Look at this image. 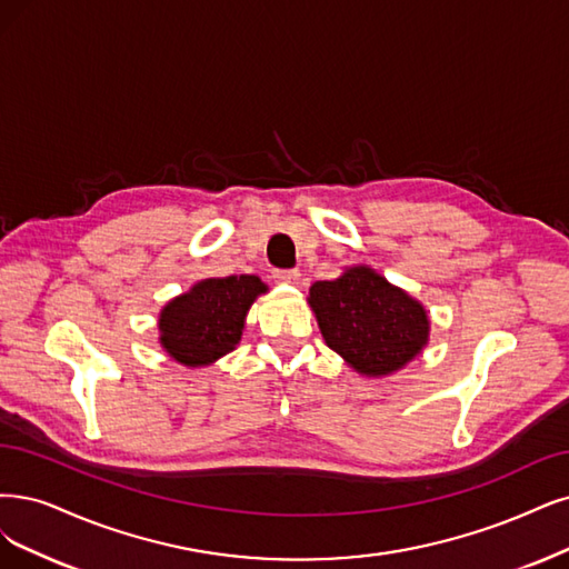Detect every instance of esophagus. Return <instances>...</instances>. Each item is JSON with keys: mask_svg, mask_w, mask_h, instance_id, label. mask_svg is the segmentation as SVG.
<instances>
[{"mask_svg": "<svg viewBox=\"0 0 569 569\" xmlns=\"http://www.w3.org/2000/svg\"><path fill=\"white\" fill-rule=\"evenodd\" d=\"M273 279H277L279 283L296 286V283H300L302 273H300V269H277V271H273Z\"/></svg>", "mask_w": 569, "mask_h": 569, "instance_id": "1", "label": "esophagus"}]
</instances>
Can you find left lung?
Returning a JSON list of instances; mask_svg holds the SVG:
<instances>
[{
  "label": "left lung",
  "instance_id": "1",
  "mask_svg": "<svg viewBox=\"0 0 569 569\" xmlns=\"http://www.w3.org/2000/svg\"><path fill=\"white\" fill-rule=\"evenodd\" d=\"M326 345L363 375H389L422 351L429 319L422 305L368 267L309 288Z\"/></svg>",
  "mask_w": 569,
  "mask_h": 569
}]
</instances>
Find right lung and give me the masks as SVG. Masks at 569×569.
Instances as JSON below:
<instances>
[{"label":"right lung","instance_id":"1","mask_svg":"<svg viewBox=\"0 0 569 569\" xmlns=\"http://www.w3.org/2000/svg\"><path fill=\"white\" fill-rule=\"evenodd\" d=\"M267 286L250 273L206 279L161 311V345L182 366L213 363L241 340L243 319Z\"/></svg>","mask_w":569,"mask_h":569}]
</instances>
